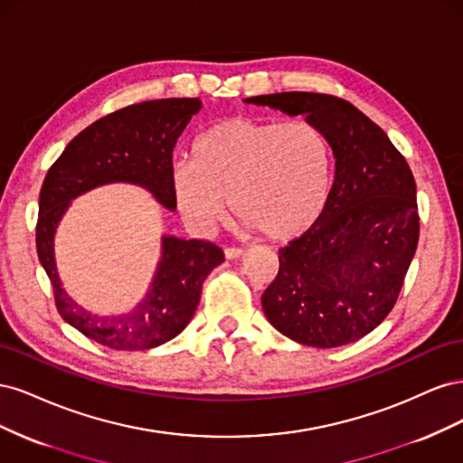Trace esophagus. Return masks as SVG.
Instances as JSON below:
<instances>
[{"label":"esophagus","instance_id":"34e87169","mask_svg":"<svg viewBox=\"0 0 463 463\" xmlns=\"http://www.w3.org/2000/svg\"><path fill=\"white\" fill-rule=\"evenodd\" d=\"M223 255H226V259H240L245 255V250L240 247H228L226 250H223Z\"/></svg>","mask_w":463,"mask_h":463}]
</instances>
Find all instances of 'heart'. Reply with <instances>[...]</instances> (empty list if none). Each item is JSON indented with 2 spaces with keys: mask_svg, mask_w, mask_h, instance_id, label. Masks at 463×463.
I'll return each instance as SVG.
<instances>
[{
  "mask_svg": "<svg viewBox=\"0 0 463 463\" xmlns=\"http://www.w3.org/2000/svg\"><path fill=\"white\" fill-rule=\"evenodd\" d=\"M177 213L199 235L213 233L228 213L274 241L309 232L325 214L332 191V146L307 119L276 123L235 116L204 129L191 160L170 174Z\"/></svg>",
  "mask_w": 463,
  "mask_h": 463,
  "instance_id": "1",
  "label": "heart"
}]
</instances>
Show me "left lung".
Returning <instances> with one entry per match:
<instances>
[{"instance_id": "obj_1", "label": "left lung", "mask_w": 463, "mask_h": 463, "mask_svg": "<svg viewBox=\"0 0 463 463\" xmlns=\"http://www.w3.org/2000/svg\"><path fill=\"white\" fill-rule=\"evenodd\" d=\"M326 133L334 184L325 214L279 249L262 311L289 340L338 347L373 332L394 307L419 241L417 189L386 133L342 98L278 92L245 98Z\"/></svg>"}]
</instances>
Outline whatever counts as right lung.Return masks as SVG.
Returning a JSON list of instances; mask_svg holds the SVG:
<instances>
[{
  "label": "right lung",
  "instance_id": "add662e5",
  "mask_svg": "<svg viewBox=\"0 0 463 463\" xmlns=\"http://www.w3.org/2000/svg\"><path fill=\"white\" fill-rule=\"evenodd\" d=\"M201 108L199 98H164L118 109L80 131L42 184L36 250L53 286L55 305L65 322L106 347L138 352L184 332L197 311L203 282L223 262L222 249L210 241L162 235L160 260L146 296L128 313L102 317L63 289L53 255L55 232L73 199L109 184L138 185L164 208L175 210L172 152Z\"/></svg>",
  "mask_w": 463,
  "mask_h": 463
}]
</instances>
